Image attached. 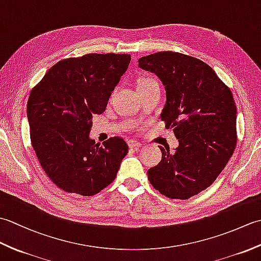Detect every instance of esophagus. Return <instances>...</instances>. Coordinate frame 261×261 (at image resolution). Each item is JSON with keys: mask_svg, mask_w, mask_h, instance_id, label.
<instances>
[{"mask_svg": "<svg viewBox=\"0 0 261 261\" xmlns=\"http://www.w3.org/2000/svg\"><path fill=\"white\" fill-rule=\"evenodd\" d=\"M127 145H129L130 148H134V149H139V147L142 146V143L137 141V140H129L127 141Z\"/></svg>", "mask_w": 261, "mask_h": 261, "instance_id": "esophagus-1", "label": "esophagus"}]
</instances>
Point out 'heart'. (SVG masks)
<instances>
[{"mask_svg":"<svg viewBox=\"0 0 261 261\" xmlns=\"http://www.w3.org/2000/svg\"><path fill=\"white\" fill-rule=\"evenodd\" d=\"M149 81H153L152 79H142L140 82H139V84H142V83H147V82H149Z\"/></svg>","mask_w":261,"mask_h":261,"instance_id":"b5f03b06","label":"heart"}]
</instances>
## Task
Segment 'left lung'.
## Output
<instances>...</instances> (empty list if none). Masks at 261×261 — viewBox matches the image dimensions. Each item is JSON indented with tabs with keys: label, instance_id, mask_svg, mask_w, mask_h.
Segmentation results:
<instances>
[{
	"label": "left lung",
	"instance_id": "obj_1",
	"mask_svg": "<svg viewBox=\"0 0 261 261\" xmlns=\"http://www.w3.org/2000/svg\"><path fill=\"white\" fill-rule=\"evenodd\" d=\"M139 67L163 82L160 114L179 146L159 147L162 162L148 170L150 184L169 198L187 199L214 182L237 145V107L230 88L202 60L160 51L139 59Z\"/></svg>",
	"mask_w": 261,
	"mask_h": 261
}]
</instances>
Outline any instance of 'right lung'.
Here are the masks:
<instances>
[{
  "instance_id": "add662e5",
  "label": "right lung",
  "mask_w": 261,
  "mask_h": 261,
  "mask_svg": "<svg viewBox=\"0 0 261 261\" xmlns=\"http://www.w3.org/2000/svg\"><path fill=\"white\" fill-rule=\"evenodd\" d=\"M131 56L87 54L49 68L27 104L30 139L47 176L63 191L92 196L112 182L127 145L112 137L90 138L92 118L105 111Z\"/></svg>"
}]
</instances>
